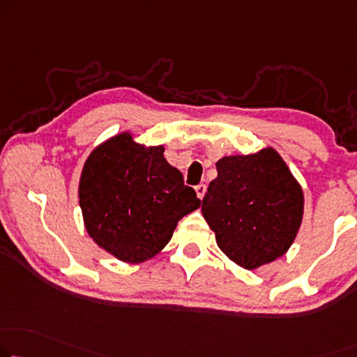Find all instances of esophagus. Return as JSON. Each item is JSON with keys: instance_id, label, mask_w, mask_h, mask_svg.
Masks as SVG:
<instances>
[{"instance_id": "34e87169", "label": "esophagus", "mask_w": 357, "mask_h": 357, "mask_svg": "<svg viewBox=\"0 0 357 357\" xmlns=\"http://www.w3.org/2000/svg\"><path fill=\"white\" fill-rule=\"evenodd\" d=\"M195 192H197V197H199L200 200H204L205 192H206V185H205V184H199V185H195Z\"/></svg>"}]
</instances>
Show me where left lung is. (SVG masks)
Segmentation results:
<instances>
[{
  "mask_svg": "<svg viewBox=\"0 0 357 357\" xmlns=\"http://www.w3.org/2000/svg\"><path fill=\"white\" fill-rule=\"evenodd\" d=\"M216 169L202 213L221 252L250 271L284 257L301 227L305 194L280 153L227 155Z\"/></svg>",
  "mask_w": 357,
  "mask_h": 357,
  "instance_id": "left-lung-1",
  "label": "left lung"
}]
</instances>
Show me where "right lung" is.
<instances>
[{"mask_svg":"<svg viewBox=\"0 0 357 357\" xmlns=\"http://www.w3.org/2000/svg\"><path fill=\"white\" fill-rule=\"evenodd\" d=\"M163 152V146L136 142L128 130L96 146L83 165L78 200L84 229L123 263H144L160 253L181 218L200 206Z\"/></svg>","mask_w":357,"mask_h":357,"instance_id":"1","label":"right lung"}]
</instances>
